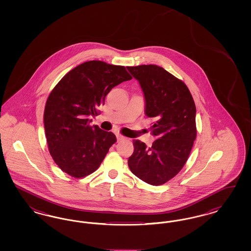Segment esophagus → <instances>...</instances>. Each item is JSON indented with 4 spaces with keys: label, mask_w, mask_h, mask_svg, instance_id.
I'll return each instance as SVG.
<instances>
[{
    "label": "esophagus",
    "mask_w": 251,
    "mask_h": 251,
    "mask_svg": "<svg viewBox=\"0 0 251 251\" xmlns=\"http://www.w3.org/2000/svg\"><path fill=\"white\" fill-rule=\"evenodd\" d=\"M125 137L124 136H122L121 134L120 133H117V139H118V141H120V140H123Z\"/></svg>",
    "instance_id": "obj_1"
}]
</instances>
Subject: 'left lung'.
Instances as JSON below:
<instances>
[{"instance_id": "obj_1", "label": "left lung", "mask_w": 251, "mask_h": 251, "mask_svg": "<svg viewBox=\"0 0 251 251\" xmlns=\"http://www.w3.org/2000/svg\"><path fill=\"white\" fill-rule=\"evenodd\" d=\"M140 84L145 115L153 120L151 134L158 139L148 148L134 139L128 160L131 172L145 182L161 185L185 165L197 136L196 105L183 82L156 65L127 67Z\"/></svg>"}]
</instances>
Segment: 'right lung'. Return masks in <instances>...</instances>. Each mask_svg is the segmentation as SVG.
Returning <instances> with one entry per match:
<instances>
[{
    "label": "right lung",
    "instance_id": "right-lung-1",
    "mask_svg": "<svg viewBox=\"0 0 251 251\" xmlns=\"http://www.w3.org/2000/svg\"><path fill=\"white\" fill-rule=\"evenodd\" d=\"M122 66L92 60L67 73L49 96L44 128L49 151L55 164L74 178L96 171L117 141L116 135L90 126V117L104 104L116 85L131 80Z\"/></svg>",
    "mask_w": 251,
    "mask_h": 251
}]
</instances>
